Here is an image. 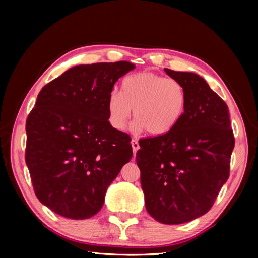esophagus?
I'll use <instances>...</instances> for the list:
<instances>
[{
	"label": "esophagus",
	"instance_id": "obj_1",
	"mask_svg": "<svg viewBox=\"0 0 258 258\" xmlns=\"http://www.w3.org/2000/svg\"><path fill=\"white\" fill-rule=\"evenodd\" d=\"M131 143H132V148H133V154L135 155V154H137V151L139 150V148H140V146H139V142H138L137 140H135V139H133L132 141H131Z\"/></svg>",
	"mask_w": 258,
	"mask_h": 258
}]
</instances>
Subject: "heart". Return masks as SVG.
<instances>
[{
  "label": "heart",
  "mask_w": 258,
  "mask_h": 258,
  "mask_svg": "<svg viewBox=\"0 0 258 258\" xmlns=\"http://www.w3.org/2000/svg\"><path fill=\"white\" fill-rule=\"evenodd\" d=\"M187 103L181 82L152 72L126 76L120 93L111 91L107 100L108 120L113 128L124 131L132 117L135 133L148 131L152 135L171 132L184 116Z\"/></svg>",
  "instance_id": "heart-1"
}]
</instances>
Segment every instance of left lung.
Masks as SVG:
<instances>
[{"mask_svg":"<svg viewBox=\"0 0 258 258\" xmlns=\"http://www.w3.org/2000/svg\"><path fill=\"white\" fill-rule=\"evenodd\" d=\"M165 72L185 87L184 116L169 133L140 140L137 164L147 212L163 224H182L212 208L230 175L234 137L228 106L203 77Z\"/></svg>","mask_w":258,"mask_h":258,"instance_id":"1","label":"left lung"}]
</instances>
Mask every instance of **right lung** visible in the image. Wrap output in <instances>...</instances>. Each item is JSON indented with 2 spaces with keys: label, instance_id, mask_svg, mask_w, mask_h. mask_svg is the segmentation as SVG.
I'll list each match as a JSON object with an SVG mask.
<instances>
[{
  "label": "right lung",
  "instance_id": "obj_1",
  "mask_svg": "<svg viewBox=\"0 0 258 258\" xmlns=\"http://www.w3.org/2000/svg\"><path fill=\"white\" fill-rule=\"evenodd\" d=\"M127 61L75 66L46 84L26 121V164L38 200L85 220L133 156L131 138L109 124L107 100Z\"/></svg>",
  "mask_w": 258,
  "mask_h": 258
}]
</instances>
